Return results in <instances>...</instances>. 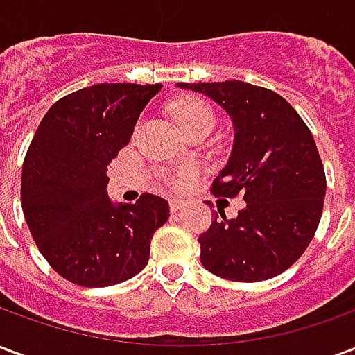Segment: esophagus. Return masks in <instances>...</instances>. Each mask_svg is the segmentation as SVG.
<instances>
[{"label":"esophagus","instance_id":"34e87169","mask_svg":"<svg viewBox=\"0 0 355 355\" xmlns=\"http://www.w3.org/2000/svg\"><path fill=\"white\" fill-rule=\"evenodd\" d=\"M184 207H186V201H182V200H171L169 201L171 213H178V211H182Z\"/></svg>","mask_w":355,"mask_h":355}]
</instances>
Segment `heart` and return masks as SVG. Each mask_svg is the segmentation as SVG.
<instances>
[{
    "mask_svg": "<svg viewBox=\"0 0 355 355\" xmlns=\"http://www.w3.org/2000/svg\"><path fill=\"white\" fill-rule=\"evenodd\" d=\"M173 116H175L177 123L180 125V129L184 132L193 129V127H203V125L213 127L215 125V114H213L211 106L207 102H203L201 98H193V96L178 98L173 104ZM193 178H196V169L193 167H184V169L178 171L175 177H171L169 184L180 190V188H186L190 184Z\"/></svg>",
    "mask_w": 355,
    "mask_h": 355,
    "instance_id": "1",
    "label": "heart"
}]
</instances>
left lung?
<instances>
[{"label": "left lung", "instance_id": "8db88e82", "mask_svg": "<svg viewBox=\"0 0 355 355\" xmlns=\"http://www.w3.org/2000/svg\"><path fill=\"white\" fill-rule=\"evenodd\" d=\"M213 98L234 123L230 159L213 193L241 196L236 218L223 209L200 236L201 264L230 282H262L291 268L320 226L327 190L310 129L283 96L245 81L178 83Z\"/></svg>", "mask_w": 355, "mask_h": 355}]
</instances>
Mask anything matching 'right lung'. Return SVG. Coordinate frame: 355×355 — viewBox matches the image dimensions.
Returning a JSON list of instances; mask_svg holds the SVG:
<instances>
[{"mask_svg": "<svg viewBox=\"0 0 355 355\" xmlns=\"http://www.w3.org/2000/svg\"><path fill=\"white\" fill-rule=\"evenodd\" d=\"M162 83H96L49 108L30 142L20 198L30 234L51 268L81 287L127 282L148 264L169 203L142 193L108 198L110 162L129 144L140 112Z\"/></svg>", "mask_w": 355, "mask_h": 355, "instance_id": "right-lung-1", "label": "right lung"}]
</instances>
